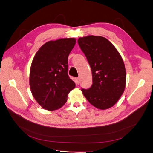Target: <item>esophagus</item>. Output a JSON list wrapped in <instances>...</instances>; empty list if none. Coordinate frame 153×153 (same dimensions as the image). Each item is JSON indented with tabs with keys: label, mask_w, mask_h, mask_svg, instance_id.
<instances>
[{
	"label": "esophagus",
	"mask_w": 153,
	"mask_h": 153,
	"mask_svg": "<svg viewBox=\"0 0 153 153\" xmlns=\"http://www.w3.org/2000/svg\"><path fill=\"white\" fill-rule=\"evenodd\" d=\"M76 84H79V83H80V79H79V77L76 78Z\"/></svg>",
	"instance_id": "34e87169"
}]
</instances>
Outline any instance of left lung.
Segmentation results:
<instances>
[{
	"mask_svg": "<svg viewBox=\"0 0 153 153\" xmlns=\"http://www.w3.org/2000/svg\"><path fill=\"white\" fill-rule=\"evenodd\" d=\"M78 44L92 71V84L81 91L87 100L97 109L113 106L124 92L126 73L123 59L107 39L89 36L79 38Z\"/></svg>",
	"mask_w": 153,
	"mask_h": 153,
	"instance_id": "left-lung-1",
	"label": "left lung"
}]
</instances>
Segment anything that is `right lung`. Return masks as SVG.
Listing matches in <instances>:
<instances>
[{
    "label": "right lung",
    "instance_id": "1",
    "mask_svg": "<svg viewBox=\"0 0 153 153\" xmlns=\"http://www.w3.org/2000/svg\"><path fill=\"white\" fill-rule=\"evenodd\" d=\"M76 44L74 38L45 43L36 54L30 70L32 94L43 109L54 111L67 102L76 87L68 75V56Z\"/></svg>",
    "mask_w": 153,
    "mask_h": 153
}]
</instances>
